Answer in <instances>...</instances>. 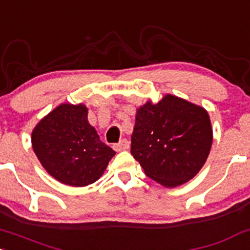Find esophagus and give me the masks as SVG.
<instances>
[{"mask_svg": "<svg viewBox=\"0 0 250 250\" xmlns=\"http://www.w3.org/2000/svg\"><path fill=\"white\" fill-rule=\"evenodd\" d=\"M128 148H129V142H128L125 139L120 140V141L117 142V144L114 145V149L116 150V152H121V150H125V149H128Z\"/></svg>", "mask_w": 250, "mask_h": 250, "instance_id": "obj_1", "label": "esophagus"}]
</instances>
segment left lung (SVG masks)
I'll use <instances>...</instances> for the list:
<instances>
[{
    "instance_id": "8db88e82",
    "label": "left lung",
    "mask_w": 250,
    "mask_h": 250,
    "mask_svg": "<svg viewBox=\"0 0 250 250\" xmlns=\"http://www.w3.org/2000/svg\"><path fill=\"white\" fill-rule=\"evenodd\" d=\"M212 145L209 114L173 95L136 111L130 153L150 179L175 188L203 167Z\"/></svg>"
}]
</instances>
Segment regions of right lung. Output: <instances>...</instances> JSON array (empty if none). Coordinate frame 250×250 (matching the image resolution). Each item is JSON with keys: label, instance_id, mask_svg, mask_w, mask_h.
<instances>
[{"label": "right lung", "instance_id": "obj_1", "mask_svg": "<svg viewBox=\"0 0 250 250\" xmlns=\"http://www.w3.org/2000/svg\"><path fill=\"white\" fill-rule=\"evenodd\" d=\"M32 146L43 168L70 186L95 183L116 154L90 125L84 104H60L49 112L33 130Z\"/></svg>", "mask_w": 250, "mask_h": 250}]
</instances>
